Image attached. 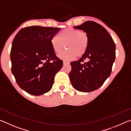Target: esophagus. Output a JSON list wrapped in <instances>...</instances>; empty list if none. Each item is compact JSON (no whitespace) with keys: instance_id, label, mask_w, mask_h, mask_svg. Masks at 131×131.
Instances as JSON below:
<instances>
[{"instance_id":"34e87169","label":"esophagus","mask_w":131,"mask_h":131,"mask_svg":"<svg viewBox=\"0 0 131 131\" xmlns=\"http://www.w3.org/2000/svg\"><path fill=\"white\" fill-rule=\"evenodd\" d=\"M69 63H70L69 62L65 61H63V65H66V64H69Z\"/></svg>"}]
</instances>
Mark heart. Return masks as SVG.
Segmentation results:
<instances>
[{
  "instance_id": "1",
  "label": "heart",
  "mask_w": 131,
  "mask_h": 131,
  "mask_svg": "<svg viewBox=\"0 0 131 131\" xmlns=\"http://www.w3.org/2000/svg\"><path fill=\"white\" fill-rule=\"evenodd\" d=\"M88 44L89 37L87 33L72 28L63 30L59 34V38L54 36L51 39L52 48L57 54L67 48L66 51L58 55L60 58L66 60L74 59L76 56H83L87 50Z\"/></svg>"
}]
</instances>
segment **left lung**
<instances>
[{
    "label": "left lung",
    "mask_w": 131,
    "mask_h": 131,
    "mask_svg": "<svg viewBox=\"0 0 131 131\" xmlns=\"http://www.w3.org/2000/svg\"><path fill=\"white\" fill-rule=\"evenodd\" d=\"M73 28L87 33L89 44L81 58L70 62V82L79 91H94L110 76L116 58V45L107 30L94 21H86Z\"/></svg>",
    "instance_id": "obj_1"
}]
</instances>
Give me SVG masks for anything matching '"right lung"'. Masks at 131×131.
Instances as JSON below:
<instances>
[{
    "label": "right lung",
    "mask_w": 131,
    "mask_h": 131,
    "mask_svg": "<svg viewBox=\"0 0 131 131\" xmlns=\"http://www.w3.org/2000/svg\"><path fill=\"white\" fill-rule=\"evenodd\" d=\"M59 28L31 26L17 33L10 52L12 72L18 85L28 94L39 96L51 89L63 61L53 50L51 39Z\"/></svg>",
    "instance_id": "add662e5"
}]
</instances>
